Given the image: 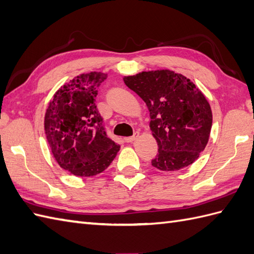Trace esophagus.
Instances as JSON below:
<instances>
[{
  "label": "esophagus",
  "mask_w": 254,
  "mask_h": 254,
  "mask_svg": "<svg viewBox=\"0 0 254 254\" xmlns=\"http://www.w3.org/2000/svg\"><path fill=\"white\" fill-rule=\"evenodd\" d=\"M138 137H139V132H134L133 135H131V137L125 138V141L127 142V143H130V142H133L134 140H137Z\"/></svg>",
  "instance_id": "34e87169"
}]
</instances>
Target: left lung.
I'll list each match as a JSON object with an SVG mask.
<instances>
[{"label":"left lung","instance_id":"1","mask_svg":"<svg viewBox=\"0 0 254 254\" xmlns=\"http://www.w3.org/2000/svg\"><path fill=\"white\" fill-rule=\"evenodd\" d=\"M124 82L150 111V128L158 145L152 166L177 171L193 164L205 150L212 126L211 108L202 92L170 70L141 72Z\"/></svg>","mask_w":254,"mask_h":254}]
</instances>
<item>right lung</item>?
<instances>
[{"instance_id": "right-lung-1", "label": "right lung", "mask_w": 254, "mask_h": 254, "mask_svg": "<svg viewBox=\"0 0 254 254\" xmlns=\"http://www.w3.org/2000/svg\"><path fill=\"white\" fill-rule=\"evenodd\" d=\"M108 74L84 73L61 86L45 113V133L61 168L92 177L113 162L120 145L108 137L96 106L98 88Z\"/></svg>"}]
</instances>
